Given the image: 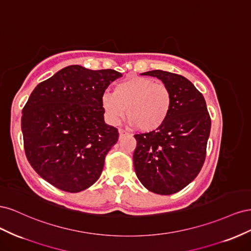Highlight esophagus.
Returning <instances> with one entry per match:
<instances>
[{
    "label": "esophagus",
    "mask_w": 251,
    "mask_h": 251,
    "mask_svg": "<svg viewBox=\"0 0 251 251\" xmlns=\"http://www.w3.org/2000/svg\"><path fill=\"white\" fill-rule=\"evenodd\" d=\"M118 133H119V137H120V138H121V137H124L125 135H126V134H127L125 130H123V128H119V130H118Z\"/></svg>",
    "instance_id": "esophagus-1"
}]
</instances>
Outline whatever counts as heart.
<instances>
[{"instance_id": "b5f03b06", "label": "heart", "mask_w": 251, "mask_h": 251, "mask_svg": "<svg viewBox=\"0 0 251 251\" xmlns=\"http://www.w3.org/2000/svg\"><path fill=\"white\" fill-rule=\"evenodd\" d=\"M105 118L116 125L126 110V118L142 132H151L168 120L173 105L170 88L153 78L134 76L117 82L113 93L101 95Z\"/></svg>"}]
</instances>
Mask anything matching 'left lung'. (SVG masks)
Here are the masks:
<instances>
[{
  "label": "left lung",
  "instance_id": "left-lung-1",
  "mask_svg": "<svg viewBox=\"0 0 251 251\" xmlns=\"http://www.w3.org/2000/svg\"><path fill=\"white\" fill-rule=\"evenodd\" d=\"M173 95L168 120L155 131L136 134L134 168L141 183L159 195H172L198 176L206 156L210 116L203 95L179 74L153 70Z\"/></svg>",
  "mask_w": 251,
  "mask_h": 251
}]
</instances>
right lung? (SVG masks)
Returning <instances> with one entry per match:
<instances>
[{"mask_svg": "<svg viewBox=\"0 0 251 251\" xmlns=\"http://www.w3.org/2000/svg\"><path fill=\"white\" fill-rule=\"evenodd\" d=\"M123 74L68 66L32 91L22 113L26 157L64 192L83 191L100 177L118 130L104 123L101 95Z\"/></svg>", "mask_w": 251, "mask_h": 251, "instance_id": "add662e5", "label": "right lung"}]
</instances>
